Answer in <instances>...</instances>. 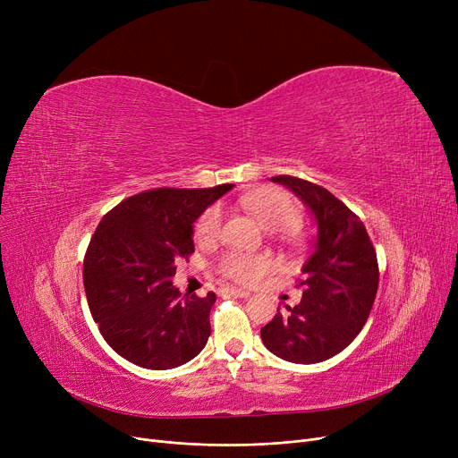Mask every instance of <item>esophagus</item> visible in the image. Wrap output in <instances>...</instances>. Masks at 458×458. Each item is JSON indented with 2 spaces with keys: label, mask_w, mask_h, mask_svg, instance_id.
Wrapping results in <instances>:
<instances>
[{
  "label": "esophagus",
  "mask_w": 458,
  "mask_h": 458,
  "mask_svg": "<svg viewBox=\"0 0 458 458\" xmlns=\"http://www.w3.org/2000/svg\"><path fill=\"white\" fill-rule=\"evenodd\" d=\"M219 292H221V293H226V295L239 297V299H247V297H250V293H249V292H245V290H237V287H221Z\"/></svg>",
  "instance_id": "34e87169"
}]
</instances>
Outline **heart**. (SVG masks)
<instances>
[{"label":"heart","mask_w":458,"mask_h":458,"mask_svg":"<svg viewBox=\"0 0 458 458\" xmlns=\"http://www.w3.org/2000/svg\"><path fill=\"white\" fill-rule=\"evenodd\" d=\"M242 206L254 219L271 232H292L301 225V209L297 202L280 191H254L242 197ZM223 209L209 206L195 223V237L199 243H213L221 233ZM219 273L233 282L250 284L273 269V259L266 254H245L230 250L216 263Z\"/></svg>","instance_id":"obj_1"}]
</instances>
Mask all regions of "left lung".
Instances as JSON below:
<instances>
[{"label": "left lung", "mask_w": 458, "mask_h": 458, "mask_svg": "<svg viewBox=\"0 0 458 458\" xmlns=\"http://www.w3.org/2000/svg\"><path fill=\"white\" fill-rule=\"evenodd\" d=\"M318 221L314 252L302 266L297 306L276 310L261 342L293 364H318L342 352L364 328L378 287V263L364 223L330 191L295 176H275Z\"/></svg>", "instance_id": "left-lung-1"}]
</instances>
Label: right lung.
<instances>
[{
	"label": "right lung",
	"mask_w": 458,
	"mask_h": 458,
	"mask_svg": "<svg viewBox=\"0 0 458 458\" xmlns=\"http://www.w3.org/2000/svg\"><path fill=\"white\" fill-rule=\"evenodd\" d=\"M232 187L144 191L96 228L83 259L89 308L109 347L131 364L171 369L206 347L216 297H182L173 276L176 261L195 252L192 225Z\"/></svg>",
	"instance_id": "obj_1"
}]
</instances>
